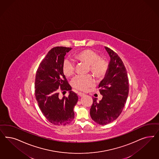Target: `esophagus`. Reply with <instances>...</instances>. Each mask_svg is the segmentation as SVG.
Here are the masks:
<instances>
[{
	"mask_svg": "<svg viewBox=\"0 0 159 159\" xmlns=\"http://www.w3.org/2000/svg\"><path fill=\"white\" fill-rule=\"evenodd\" d=\"M78 95L79 97H81L84 96V95H85V94H84V93H81V92H78Z\"/></svg>",
	"mask_w": 159,
	"mask_h": 159,
	"instance_id": "1",
	"label": "esophagus"
}]
</instances>
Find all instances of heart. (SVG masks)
Wrapping results in <instances>:
<instances>
[{
  "label": "heart",
  "instance_id": "heart-1",
  "mask_svg": "<svg viewBox=\"0 0 159 159\" xmlns=\"http://www.w3.org/2000/svg\"><path fill=\"white\" fill-rule=\"evenodd\" d=\"M74 57L79 61L85 62L89 65L90 71L99 78L103 77L108 69V62L100 57L97 52L91 50H84L74 54ZM75 64L69 58L65 59L62 65V72L66 77L72 76L75 72ZM72 87L77 90L86 91L95 85V81L91 75H77L72 80Z\"/></svg>",
  "mask_w": 159,
  "mask_h": 159
}]
</instances>
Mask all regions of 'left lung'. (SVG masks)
I'll return each instance as SVG.
<instances>
[{
	"label": "left lung",
	"mask_w": 159,
	"mask_h": 159,
	"mask_svg": "<svg viewBox=\"0 0 159 159\" xmlns=\"http://www.w3.org/2000/svg\"><path fill=\"white\" fill-rule=\"evenodd\" d=\"M111 57L105 77L99 85L103 96L97 102L93 99L90 115L98 124L105 125L114 121L123 111L128 97L129 84L128 74L123 61L118 54L105 47Z\"/></svg>",
	"instance_id": "left-lung-1"
}]
</instances>
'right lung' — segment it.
<instances>
[{
    "label": "right lung",
    "instance_id": "1",
    "mask_svg": "<svg viewBox=\"0 0 159 159\" xmlns=\"http://www.w3.org/2000/svg\"><path fill=\"white\" fill-rule=\"evenodd\" d=\"M71 47L51 48L42 60L36 72L35 96L45 118L51 123L65 126L74 118V108L78 101L77 93L72 92L62 70L66 53ZM70 90L68 97L59 98L60 91Z\"/></svg>",
    "mask_w": 159,
    "mask_h": 159
}]
</instances>
